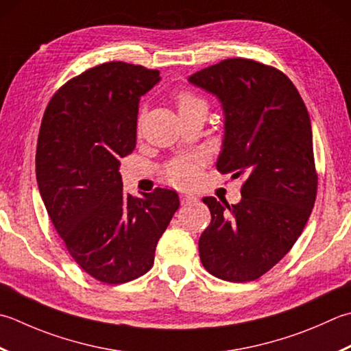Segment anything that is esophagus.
Masks as SVG:
<instances>
[{"instance_id":"esophagus-1","label":"esophagus","mask_w":351,"mask_h":351,"mask_svg":"<svg viewBox=\"0 0 351 351\" xmlns=\"http://www.w3.org/2000/svg\"><path fill=\"white\" fill-rule=\"evenodd\" d=\"M180 199H181L182 204H191V202H196L197 197L195 195H191V193H181Z\"/></svg>"}]
</instances>
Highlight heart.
Instances as JSON below:
<instances>
[{"instance_id": "heart-1", "label": "heart", "mask_w": 351, "mask_h": 351, "mask_svg": "<svg viewBox=\"0 0 351 351\" xmlns=\"http://www.w3.org/2000/svg\"><path fill=\"white\" fill-rule=\"evenodd\" d=\"M202 106L205 108V103L196 97V95L190 93H181L178 95V108H180V112L185 111V109L197 108ZM204 169V158L197 155H189V156H181L176 158L175 161H171L166 167V176L167 180L176 185V187H189V185L193 184L199 176L202 173Z\"/></svg>"}]
</instances>
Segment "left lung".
I'll list each match as a JSON object with an SVG mask.
<instances>
[{"instance_id":"left-lung-1","label":"left lung","mask_w":351,"mask_h":351,"mask_svg":"<svg viewBox=\"0 0 351 351\" xmlns=\"http://www.w3.org/2000/svg\"><path fill=\"white\" fill-rule=\"evenodd\" d=\"M189 82L222 103L217 170L245 178L239 204L202 199L211 222L199 239L201 262L225 281L257 280L291 251L317 199L307 108L286 74L251 59H225Z\"/></svg>"}]
</instances>
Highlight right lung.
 Wrapping results in <instances>:
<instances>
[{
	"label": "right lung",
	"instance_id": "1",
	"mask_svg": "<svg viewBox=\"0 0 351 351\" xmlns=\"http://www.w3.org/2000/svg\"><path fill=\"white\" fill-rule=\"evenodd\" d=\"M160 80L158 70L106 62L60 86L40 123V197L74 262L101 283L144 276L180 208L173 190L126 193L119 171L135 149L140 97Z\"/></svg>",
	"mask_w": 351,
	"mask_h": 351
}]
</instances>
